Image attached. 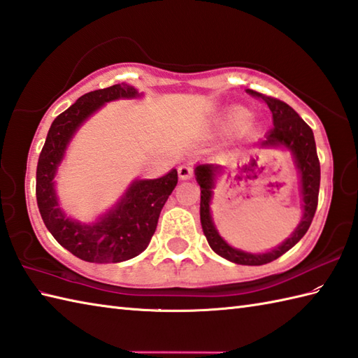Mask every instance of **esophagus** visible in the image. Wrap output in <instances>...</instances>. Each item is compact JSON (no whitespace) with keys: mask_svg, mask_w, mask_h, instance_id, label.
<instances>
[{"mask_svg":"<svg viewBox=\"0 0 358 358\" xmlns=\"http://www.w3.org/2000/svg\"><path fill=\"white\" fill-rule=\"evenodd\" d=\"M192 175H194V169H192L191 166L183 164V166L178 167V177L181 180H191Z\"/></svg>","mask_w":358,"mask_h":358,"instance_id":"obj_1","label":"esophagus"}]
</instances>
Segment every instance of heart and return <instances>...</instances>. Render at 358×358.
<instances>
[{
	"mask_svg": "<svg viewBox=\"0 0 358 358\" xmlns=\"http://www.w3.org/2000/svg\"><path fill=\"white\" fill-rule=\"evenodd\" d=\"M227 120H229V124L235 129H245L249 121H250V115L248 110H243V109H234L232 112H229V117H227Z\"/></svg>",
	"mask_w": 358,
	"mask_h": 358,
	"instance_id": "b5f03b06",
	"label": "heart"
}]
</instances>
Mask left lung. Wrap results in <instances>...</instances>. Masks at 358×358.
<instances>
[{
  "label": "left lung",
  "instance_id": "1",
  "mask_svg": "<svg viewBox=\"0 0 358 358\" xmlns=\"http://www.w3.org/2000/svg\"><path fill=\"white\" fill-rule=\"evenodd\" d=\"M246 94L250 96L262 100L272 112L273 127L266 134L264 141H262L263 148L271 146H285L292 150L295 157L296 167L300 169L301 175V194H303V218L300 224L287 238L283 245L272 249L271 252L266 254H248L231 248L227 243L220 237L210 217V196L212 187H214V175L218 171L215 164H199L195 167V178L196 183L201 189V200H200V220L203 226V232L206 235L209 246L215 250L218 255L229 262L246 266H260L277 260L278 257L287 252L289 249L294 248L299 243L303 235L309 229L313 218L315 215L317 204H318V191H320V162H318L317 148L313 129H310L303 118H300L291 106L278 98L263 95L255 92L252 89H246Z\"/></svg>",
  "mask_w": 358,
  "mask_h": 358
}]
</instances>
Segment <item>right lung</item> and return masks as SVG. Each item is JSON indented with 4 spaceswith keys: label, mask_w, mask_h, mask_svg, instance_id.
I'll use <instances>...</instances> for the list:
<instances>
[{
    "label": "right lung",
    "mask_w": 358,
    "mask_h": 358,
    "mask_svg": "<svg viewBox=\"0 0 358 358\" xmlns=\"http://www.w3.org/2000/svg\"><path fill=\"white\" fill-rule=\"evenodd\" d=\"M138 92L129 85H113L80 96L53 120L36 166V203L43 222L59 245L90 263H120L141 254L157 229L164 203L178 183L172 169L162 178L134 181L126 195L95 224L67 218L58 208L53 177L73 132L104 103L132 98Z\"/></svg>",
    "instance_id": "obj_1"
}]
</instances>
